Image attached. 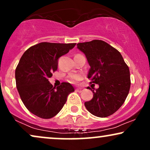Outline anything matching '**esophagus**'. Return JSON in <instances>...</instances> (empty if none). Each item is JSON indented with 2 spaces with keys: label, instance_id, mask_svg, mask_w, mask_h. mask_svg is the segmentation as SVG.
Here are the masks:
<instances>
[{
  "label": "esophagus",
  "instance_id": "1",
  "mask_svg": "<svg viewBox=\"0 0 150 150\" xmlns=\"http://www.w3.org/2000/svg\"><path fill=\"white\" fill-rule=\"evenodd\" d=\"M83 90H84V89L83 88H76V91L77 92H78V93H81V92H82L83 91Z\"/></svg>",
  "mask_w": 150,
  "mask_h": 150
}]
</instances>
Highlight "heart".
Wrapping results in <instances>:
<instances>
[{
  "label": "heart",
  "mask_w": 150,
  "mask_h": 150,
  "mask_svg": "<svg viewBox=\"0 0 150 150\" xmlns=\"http://www.w3.org/2000/svg\"><path fill=\"white\" fill-rule=\"evenodd\" d=\"M81 78V75L79 74H75V75H72L69 77V81L71 83H76L77 81L80 80Z\"/></svg>",
  "instance_id": "heart-1"
}]
</instances>
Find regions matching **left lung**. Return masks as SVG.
Wrapping results in <instances>:
<instances>
[{"mask_svg": "<svg viewBox=\"0 0 150 150\" xmlns=\"http://www.w3.org/2000/svg\"><path fill=\"white\" fill-rule=\"evenodd\" d=\"M90 66L88 78L99 85L92 91L93 97L84 103L91 114L100 117L112 115L123 105L130 89L129 67L120 52L102 40L77 43Z\"/></svg>", "mask_w": 150, "mask_h": 150, "instance_id": "8db88e82", "label": "left lung"}]
</instances>
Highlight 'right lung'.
<instances>
[{
  "label": "right lung",
  "instance_id": "right-lung-1",
  "mask_svg": "<svg viewBox=\"0 0 150 150\" xmlns=\"http://www.w3.org/2000/svg\"><path fill=\"white\" fill-rule=\"evenodd\" d=\"M76 43L42 42L30 47L21 58L16 71V88L25 107L41 118L54 117L61 111L68 96L75 91L63 82L53 86L48 79L57 70L58 59Z\"/></svg>",
  "mask_w": 150,
  "mask_h": 150
}]
</instances>
